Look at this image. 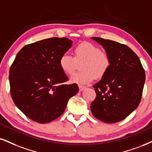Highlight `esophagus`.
Segmentation results:
<instances>
[{
    "label": "esophagus",
    "instance_id": "1",
    "mask_svg": "<svg viewBox=\"0 0 152 152\" xmlns=\"http://www.w3.org/2000/svg\"><path fill=\"white\" fill-rule=\"evenodd\" d=\"M86 89V87L85 86H82V85H79V89L80 91H83L84 89Z\"/></svg>",
    "mask_w": 152,
    "mask_h": 152
}]
</instances>
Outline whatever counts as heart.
<instances>
[{"instance_id": "b5f03b06", "label": "heart", "mask_w": 152, "mask_h": 152, "mask_svg": "<svg viewBox=\"0 0 152 152\" xmlns=\"http://www.w3.org/2000/svg\"><path fill=\"white\" fill-rule=\"evenodd\" d=\"M74 57L65 53L61 56L59 65L67 75H72L77 64H80V71L71 77V82L87 84L94 78L101 79L106 75L110 69L111 60L108 54L96 45L90 42H82L77 45L73 50Z\"/></svg>"}]
</instances>
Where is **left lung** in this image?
<instances>
[{"instance_id": "left-lung-1", "label": "left lung", "mask_w": 152, "mask_h": 152, "mask_svg": "<svg viewBox=\"0 0 152 152\" xmlns=\"http://www.w3.org/2000/svg\"><path fill=\"white\" fill-rule=\"evenodd\" d=\"M111 60L110 69L93 86L96 96L91 104L93 115L104 123H114L127 118L140 104L145 72L137 54L126 45L92 37Z\"/></svg>"}]
</instances>
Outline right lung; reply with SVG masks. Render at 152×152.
<instances>
[{
  "mask_svg": "<svg viewBox=\"0 0 152 152\" xmlns=\"http://www.w3.org/2000/svg\"><path fill=\"white\" fill-rule=\"evenodd\" d=\"M67 38L46 39L24 46L17 54L9 75L10 94L17 107L39 123L63 113L70 97L79 91L59 65L61 56L72 46Z\"/></svg>",
  "mask_w": 152,
  "mask_h": 152,
  "instance_id": "1",
  "label": "right lung"
}]
</instances>
